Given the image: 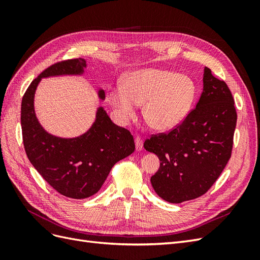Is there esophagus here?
<instances>
[{
  "instance_id": "34e87169",
  "label": "esophagus",
  "mask_w": 260,
  "mask_h": 260,
  "mask_svg": "<svg viewBox=\"0 0 260 260\" xmlns=\"http://www.w3.org/2000/svg\"><path fill=\"white\" fill-rule=\"evenodd\" d=\"M135 141H136L137 151H141V149H142V147H143V141H142V139H141L140 137H137L135 139Z\"/></svg>"
}]
</instances>
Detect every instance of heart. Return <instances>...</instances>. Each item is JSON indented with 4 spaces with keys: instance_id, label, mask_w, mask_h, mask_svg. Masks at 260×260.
Listing matches in <instances>:
<instances>
[{
    "instance_id": "obj_1",
    "label": "heart",
    "mask_w": 260,
    "mask_h": 260,
    "mask_svg": "<svg viewBox=\"0 0 260 260\" xmlns=\"http://www.w3.org/2000/svg\"><path fill=\"white\" fill-rule=\"evenodd\" d=\"M196 93L192 78L164 69L149 68L129 73L123 85L108 92V103L121 122L142 106L144 121L155 131H169L182 122L190 112Z\"/></svg>"
}]
</instances>
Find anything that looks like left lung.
Segmentation results:
<instances>
[{
    "instance_id": "obj_1",
    "label": "left lung",
    "mask_w": 260,
    "mask_h": 260,
    "mask_svg": "<svg viewBox=\"0 0 260 260\" xmlns=\"http://www.w3.org/2000/svg\"><path fill=\"white\" fill-rule=\"evenodd\" d=\"M237 111L224 81L204 68L203 92L193 111L169 133L144 142L160 166L151 178L157 195L179 204L205 194L231 157Z\"/></svg>"
}]
</instances>
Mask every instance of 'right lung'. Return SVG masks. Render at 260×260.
Wrapping results in <instances>:
<instances>
[{"mask_svg": "<svg viewBox=\"0 0 260 260\" xmlns=\"http://www.w3.org/2000/svg\"><path fill=\"white\" fill-rule=\"evenodd\" d=\"M86 61L69 59L46 68L30 83L21 101V129L30 162L54 190L66 198H90L105 182L114 165L131 155L135 140L127 129L115 124L99 106L89 130L75 138H60L46 131L35 109V94L42 78L83 76ZM98 98L105 100L103 89Z\"/></svg>", "mask_w": 260, "mask_h": 260, "instance_id": "right-lung-1", "label": "right lung"}]
</instances>
